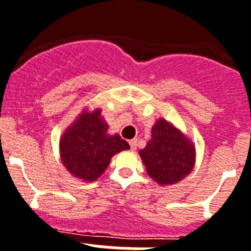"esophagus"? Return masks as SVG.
<instances>
[{"label":"esophagus","mask_w":251,"mask_h":251,"mask_svg":"<svg viewBox=\"0 0 251 251\" xmlns=\"http://www.w3.org/2000/svg\"><path fill=\"white\" fill-rule=\"evenodd\" d=\"M129 146H130V150L136 151L137 150V139H132V141H129Z\"/></svg>","instance_id":"34e87169"}]
</instances>
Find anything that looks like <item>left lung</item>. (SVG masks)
<instances>
[{
  "instance_id": "left-lung-1",
  "label": "left lung",
  "mask_w": 251,
  "mask_h": 251,
  "mask_svg": "<svg viewBox=\"0 0 251 251\" xmlns=\"http://www.w3.org/2000/svg\"><path fill=\"white\" fill-rule=\"evenodd\" d=\"M138 153L148 176L159 186L182 181L196 163L194 142L165 118L157 119L153 124L147 146Z\"/></svg>"
}]
</instances>
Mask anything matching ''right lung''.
I'll use <instances>...</instances> for the list:
<instances>
[{
    "instance_id": "add662e5",
    "label": "right lung",
    "mask_w": 251,
    "mask_h": 251,
    "mask_svg": "<svg viewBox=\"0 0 251 251\" xmlns=\"http://www.w3.org/2000/svg\"><path fill=\"white\" fill-rule=\"evenodd\" d=\"M100 108H84L60 137V158L75 178L97 181L109 166L114 154L129 150L118 133L110 134Z\"/></svg>"
}]
</instances>
